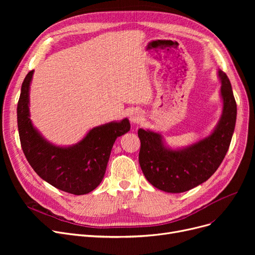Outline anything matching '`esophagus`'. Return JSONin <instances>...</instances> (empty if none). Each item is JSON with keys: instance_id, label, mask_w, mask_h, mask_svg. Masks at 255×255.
Segmentation results:
<instances>
[{"instance_id": "34e87169", "label": "esophagus", "mask_w": 255, "mask_h": 255, "mask_svg": "<svg viewBox=\"0 0 255 255\" xmlns=\"http://www.w3.org/2000/svg\"><path fill=\"white\" fill-rule=\"evenodd\" d=\"M141 118H142V114H141V112L138 111V110L132 111V112L130 113V115H129V119H130L132 124H138V123L140 122Z\"/></svg>"}]
</instances>
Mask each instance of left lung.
Returning a JSON list of instances; mask_svg holds the SVG:
<instances>
[{
    "label": "left lung",
    "instance_id": "obj_1",
    "mask_svg": "<svg viewBox=\"0 0 255 255\" xmlns=\"http://www.w3.org/2000/svg\"><path fill=\"white\" fill-rule=\"evenodd\" d=\"M218 75L223 110L211 135L186 149L170 150L159 133L138 130L139 164L145 179L156 188L170 193L188 191L206 182L223 161L236 126L237 103L229 77L221 70Z\"/></svg>",
    "mask_w": 255,
    "mask_h": 255
}]
</instances>
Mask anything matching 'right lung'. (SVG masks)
<instances>
[{
  "label": "right lung",
  "instance_id": "obj_1",
  "mask_svg": "<svg viewBox=\"0 0 255 255\" xmlns=\"http://www.w3.org/2000/svg\"><path fill=\"white\" fill-rule=\"evenodd\" d=\"M34 70L23 79L17 103L21 149L37 175L56 188L87 194L101 183L117 137L130 130L128 119L93 128L74 145L63 148L45 140L34 128L29 112V90Z\"/></svg>",
  "mask_w": 255,
  "mask_h": 255
}]
</instances>
